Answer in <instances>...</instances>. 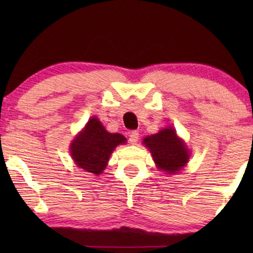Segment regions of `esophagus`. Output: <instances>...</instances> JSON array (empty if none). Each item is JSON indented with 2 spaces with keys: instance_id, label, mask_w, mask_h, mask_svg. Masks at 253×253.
I'll list each match as a JSON object with an SVG mask.
<instances>
[{
  "instance_id": "1",
  "label": "esophagus",
  "mask_w": 253,
  "mask_h": 253,
  "mask_svg": "<svg viewBox=\"0 0 253 253\" xmlns=\"http://www.w3.org/2000/svg\"><path fill=\"white\" fill-rule=\"evenodd\" d=\"M138 139H139V132H138V131H132V132H130V134H129L130 144H132V145L137 144Z\"/></svg>"
}]
</instances>
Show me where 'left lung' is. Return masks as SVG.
<instances>
[{
  "label": "left lung",
  "instance_id": "left-lung-1",
  "mask_svg": "<svg viewBox=\"0 0 253 253\" xmlns=\"http://www.w3.org/2000/svg\"><path fill=\"white\" fill-rule=\"evenodd\" d=\"M144 145L151 151L158 168L169 174H175L184 167L189 160V151L178 139L171 126L144 139Z\"/></svg>",
  "mask_w": 253,
  "mask_h": 253
}]
</instances>
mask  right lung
Instances as JSON below:
<instances>
[{
  "label": "right lung",
  "mask_w": 253,
  "mask_h": 253,
  "mask_svg": "<svg viewBox=\"0 0 253 253\" xmlns=\"http://www.w3.org/2000/svg\"><path fill=\"white\" fill-rule=\"evenodd\" d=\"M126 141L122 134L107 132L101 122L93 117L72 141L71 157L78 167L99 175L105 169L115 147Z\"/></svg>",
  "instance_id": "add662e5"
}]
</instances>
